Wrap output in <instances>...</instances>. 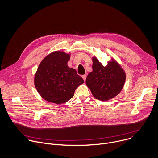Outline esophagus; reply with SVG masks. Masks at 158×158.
<instances>
[{
  "mask_svg": "<svg viewBox=\"0 0 158 158\" xmlns=\"http://www.w3.org/2000/svg\"><path fill=\"white\" fill-rule=\"evenodd\" d=\"M82 78H83V79L84 80V81H85V80H86V75L85 74V75H82Z\"/></svg>",
  "mask_w": 158,
  "mask_h": 158,
  "instance_id": "34e87169",
  "label": "esophagus"
}]
</instances>
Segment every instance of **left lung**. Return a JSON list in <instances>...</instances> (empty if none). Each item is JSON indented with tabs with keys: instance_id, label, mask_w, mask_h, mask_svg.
Masks as SVG:
<instances>
[{
	"instance_id": "1",
	"label": "left lung",
	"mask_w": 158,
	"mask_h": 158,
	"mask_svg": "<svg viewBox=\"0 0 158 158\" xmlns=\"http://www.w3.org/2000/svg\"><path fill=\"white\" fill-rule=\"evenodd\" d=\"M91 59L93 71L88 75L86 85L96 99L110 100L122 90L126 80L125 72L113 58L105 67L96 56Z\"/></svg>"
}]
</instances>
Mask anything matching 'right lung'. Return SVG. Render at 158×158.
I'll list each match as a JSON object with an SVG mask.
<instances>
[{
  "label": "right lung",
  "mask_w": 158,
  "mask_h": 158,
  "mask_svg": "<svg viewBox=\"0 0 158 158\" xmlns=\"http://www.w3.org/2000/svg\"><path fill=\"white\" fill-rule=\"evenodd\" d=\"M71 53L55 51L40 62L35 74L34 85L45 100L55 104L67 102L74 95L75 89L84 83L77 71L69 67Z\"/></svg>",
  "instance_id": "1"
}]
</instances>
